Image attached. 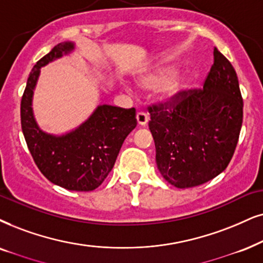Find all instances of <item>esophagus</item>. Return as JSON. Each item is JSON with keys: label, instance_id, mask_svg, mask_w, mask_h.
<instances>
[{"label": "esophagus", "instance_id": "1", "mask_svg": "<svg viewBox=\"0 0 263 263\" xmlns=\"http://www.w3.org/2000/svg\"><path fill=\"white\" fill-rule=\"evenodd\" d=\"M136 118H137L138 125H141V126H145L149 121V116L147 112H144V111L137 112V116H136Z\"/></svg>", "mask_w": 263, "mask_h": 263}]
</instances>
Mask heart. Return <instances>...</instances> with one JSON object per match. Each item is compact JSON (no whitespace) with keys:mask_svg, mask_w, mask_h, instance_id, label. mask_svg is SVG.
Listing matches in <instances>:
<instances>
[{"mask_svg":"<svg viewBox=\"0 0 263 263\" xmlns=\"http://www.w3.org/2000/svg\"><path fill=\"white\" fill-rule=\"evenodd\" d=\"M176 68L172 65H162L142 75L138 79V86L143 89H153L162 86L161 98L166 102L177 98L184 88L185 79L182 76H174Z\"/></svg>","mask_w":263,"mask_h":263,"instance_id":"obj_1","label":"heart"}]
</instances>
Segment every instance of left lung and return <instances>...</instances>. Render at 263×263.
I'll return each mask as SVG.
<instances>
[{"label": "left lung", "instance_id": "obj_1", "mask_svg": "<svg viewBox=\"0 0 263 263\" xmlns=\"http://www.w3.org/2000/svg\"><path fill=\"white\" fill-rule=\"evenodd\" d=\"M148 110L156 166L168 183L197 187L226 170L240 134L242 98L233 65L217 48L201 89Z\"/></svg>", "mask_w": 263, "mask_h": 263}]
</instances>
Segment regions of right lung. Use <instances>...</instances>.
<instances>
[{
	"mask_svg": "<svg viewBox=\"0 0 263 263\" xmlns=\"http://www.w3.org/2000/svg\"><path fill=\"white\" fill-rule=\"evenodd\" d=\"M72 49V42L58 43L34 65L22 97V129L35 164L48 181L68 191L89 192L107 178L137 120L135 108L103 104L84 124L65 135H49L39 127L32 112V96L40 69Z\"/></svg>",
	"mask_w": 263,
	"mask_h": 263,
	"instance_id": "obj_1",
	"label": "right lung"
}]
</instances>
